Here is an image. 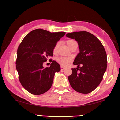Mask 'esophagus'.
<instances>
[{"label": "esophagus", "instance_id": "obj_1", "mask_svg": "<svg viewBox=\"0 0 120 120\" xmlns=\"http://www.w3.org/2000/svg\"><path fill=\"white\" fill-rule=\"evenodd\" d=\"M60 68H61V71H63L65 69H66V68L63 67H60Z\"/></svg>", "mask_w": 120, "mask_h": 120}]
</instances>
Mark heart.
I'll list each match as a JSON object with an SVG mask.
<instances>
[{
  "label": "heart",
  "instance_id": "heart-1",
  "mask_svg": "<svg viewBox=\"0 0 120 120\" xmlns=\"http://www.w3.org/2000/svg\"><path fill=\"white\" fill-rule=\"evenodd\" d=\"M76 42L74 40L69 39L67 41V43L68 46H70V45L73 43L74 42ZM57 48V45L54 47L53 49V52H56ZM72 60V58L71 57H60L57 59V61L58 63H59L62 66L67 67L68 66L71 64Z\"/></svg>",
  "mask_w": 120,
  "mask_h": 120
}]
</instances>
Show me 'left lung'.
Instances as JSON below:
<instances>
[{
  "instance_id": "left-lung-1",
  "label": "left lung",
  "mask_w": 120,
  "mask_h": 120,
  "mask_svg": "<svg viewBox=\"0 0 120 120\" xmlns=\"http://www.w3.org/2000/svg\"><path fill=\"white\" fill-rule=\"evenodd\" d=\"M66 36L78 42L79 49L73 63L77 68H71L72 74L68 77L69 82L75 91L90 93L99 85L106 71V50L99 39L89 32L76 31ZM81 64L82 67H79Z\"/></svg>"
}]
</instances>
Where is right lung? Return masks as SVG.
<instances>
[{"mask_svg": "<svg viewBox=\"0 0 120 120\" xmlns=\"http://www.w3.org/2000/svg\"><path fill=\"white\" fill-rule=\"evenodd\" d=\"M65 34L37 29L28 33L19 45L16 68L21 85L29 93L39 95L51 88L55 72L60 71V66L53 60L50 67L45 68L43 63L53 56L57 42Z\"/></svg>", "mask_w": 120, "mask_h": 120, "instance_id": "obj_1", "label": "right lung"}]
</instances>
